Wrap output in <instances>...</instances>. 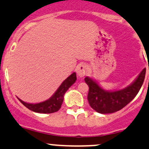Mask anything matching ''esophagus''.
<instances>
[{"label": "esophagus", "instance_id": "esophagus-1", "mask_svg": "<svg viewBox=\"0 0 149 149\" xmlns=\"http://www.w3.org/2000/svg\"><path fill=\"white\" fill-rule=\"evenodd\" d=\"M87 73V66L85 64H79L77 67V74L80 77H83Z\"/></svg>", "mask_w": 149, "mask_h": 149}]
</instances>
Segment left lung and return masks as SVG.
<instances>
[{"instance_id": "8db88e82", "label": "left lung", "mask_w": 149, "mask_h": 149, "mask_svg": "<svg viewBox=\"0 0 149 149\" xmlns=\"http://www.w3.org/2000/svg\"><path fill=\"white\" fill-rule=\"evenodd\" d=\"M149 70V69H148ZM146 75L144 68L137 79L123 90L118 91H105L91 78H85L89 87L87 100L90 107L99 113H113L123 108L136 96L143 83Z\"/></svg>"}]
</instances>
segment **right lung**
<instances>
[{
  "mask_svg": "<svg viewBox=\"0 0 149 149\" xmlns=\"http://www.w3.org/2000/svg\"><path fill=\"white\" fill-rule=\"evenodd\" d=\"M77 79L76 73H72L67 78L59 87L54 94L49 100L36 104H30L19 100L25 107L33 112L39 113H52L58 111L61 108L63 102L64 95L67 90L74 83Z\"/></svg>",
  "mask_w": 149,
  "mask_h": 149,
  "instance_id": "add662e5",
  "label": "right lung"
}]
</instances>
